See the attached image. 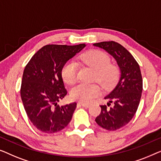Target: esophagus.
Wrapping results in <instances>:
<instances>
[{"mask_svg":"<svg viewBox=\"0 0 161 161\" xmlns=\"http://www.w3.org/2000/svg\"><path fill=\"white\" fill-rule=\"evenodd\" d=\"M77 105L78 106H83V107H86V108H88L90 106V104L85 103H78Z\"/></svg>","mask_w":161,"mask_h":161,"instance_id":"1","label":"esophagus"}]
</instances>
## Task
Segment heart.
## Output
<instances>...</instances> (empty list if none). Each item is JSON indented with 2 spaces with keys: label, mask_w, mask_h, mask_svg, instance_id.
Returning a JSON list of instances; mask_svg holds the SVG:
<instances>
[{
  "label": "heart",
  "mask_w": 161,
  "mask_h": 161,
  "mask_svg": "<svg viewBox=\"0 0 161 161\" xmlns=\"http://www.w3.org/2000/svg\"><path fill=\"white\" fill-rule=\"evenodd\" d=\"M80 60L84 64L96 71V80L105 89L112 87L119 76V69L117 65L110 63V58L102 51L91 50L81 55ZM63 80L68 85H71L77 80V65L74 61L65 63L61 70ZM73 100L81 103H90L101 94V89L97 85L80 84L71 90Z\"/></svg>",
  "instance_id": "1"
}]
</instances>
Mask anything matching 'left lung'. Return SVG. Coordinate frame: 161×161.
<instances>
[{"mask_svg": "<svg viewBox=\"0 0 161 161\" xmlns=\"http://www.w3.org/2000/svg\"><path fill=\"white\" fill-rule=\"evenodd\" d=\"M103 49L115 59L119 68L120 76L108 99L107 108L100 106L101 112L96 122L101 128L108 130H116L127 125L136 112L142 92V77L139 65L133 55L125 47L115 42H103L93 44Z\"/></svg>", "mask_w": 161, "mask_h": 161, "instance_id": "8db88e82", "label": "left lung"}]
</instances>
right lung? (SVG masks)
<instances>
[{
    "label": "right lung",
    "instance_id": "right-lung-1",
    "mask_svg": "<svg viewBox=\"0 0 161 161\" xmlns=\"http://www.w3.org/2000/svg\"><path fill=\"white\" fill-rule=\"evenodd\" d=\"M85 47V44L46 45L34 54L25 68L20 95L29 119L40 131L58 132L71 121L76 103L58 105L67 94L61 70Z\"/></svg>",
    "mask_w": 161,
    "mask_h": 161
}]
</instances>
